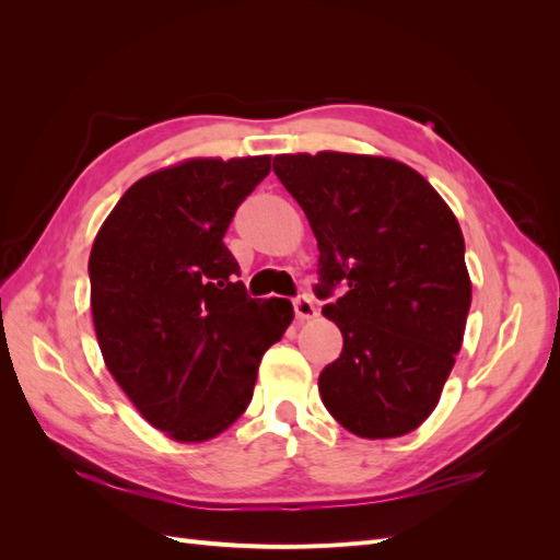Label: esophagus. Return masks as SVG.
I'll return each mask as SVG.
<instances>
[{
	"instance_id": "esophagus-1",
	"label": "esophagus",
	"mask_w": 560,
	"mask_h": 560,
	"mask_svg": "<svg viewBox=\"0 0 560 560\" xmlns=\"http://www.w3.org/2000/svg\"><path fill=\"white\" fill-rule=\"evenodd\" d=\"M294 315H296V319H301V322L313 319V317L317 315V311H315V306H313V299H311V296H299V299H294Z\"/></svg>"
}]
</instances>
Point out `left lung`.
<instances>
[{
	"label": "left lung",
	"mask_w": 560,
	"mask_h": 560,
	"mask_svg": "<svg viewBox=\"0 0 560 560\" xmlns=\"http://www.w3.org/2000/svg\"><path fill=\"white\" fill-rule=\"evenodd\" d=\"M273 171L319 249L322 315L343 334L319 397L362 439L409 434L434 411L471 303L460 224L413 167L385 156L280 154Z\"/></svg>",
	"instance_id": "left-lung-1"
}]
</instances>
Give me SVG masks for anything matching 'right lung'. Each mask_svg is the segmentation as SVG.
<instances>
[{
    "label": "right lung",
    "instance_id": "obj_1",
    "mask_svg": "<svg viewBox=\"0 0 560 560\" xmlns=\"http://www.w3.org/2000/svg\"><path fill=\"white\" fill-rule=\"evenodd\" d=\"M270 156L186 159L135 182L100 226L91 311L109 374L151 428L200 444L243 416L294 311L249 299L224 233Z\"/></svg>",
    "mask_w": 560,
    "mask_h": 560
}]
</instances>
